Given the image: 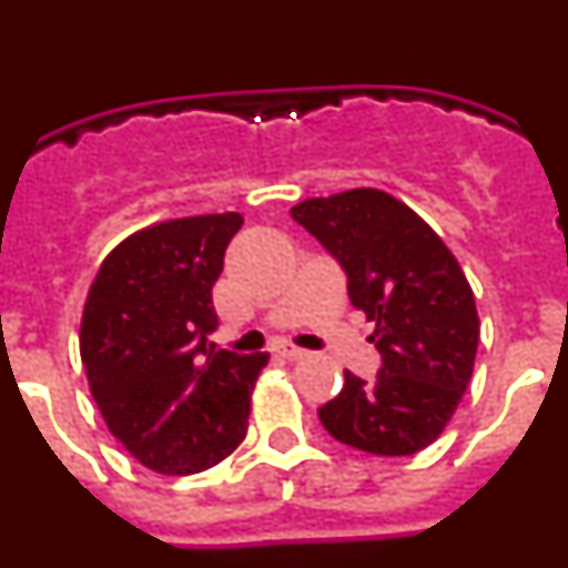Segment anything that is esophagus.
I'll use <instances>...</instances> for the list:
<instances>
[{
	"mask_svg": "<svg viewBox=\"0 0 568 568\" xmlns=\"http://www.w3.org/2000/svg\"><path fill=\"white\" fill-rule=\"evenodd\" d=\"M273 355H275V358H284V361H301L307 353H304V349H298V346H293V344H275Z\"/></svg>",
	"mask_w": 568,
	"mask_h": 568,
	"instance_id": "1",
	"label": "esophagus"
}]
</instances>
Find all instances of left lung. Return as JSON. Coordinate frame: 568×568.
<instances>
[{
	"label": "left lung",
	"mask_w": 568,
	"mask_h": 568,
	"mask_svg": "<svg viewBox=\"0 0 568 568\" xmlns=\"http://www.w3.org/2000/svg\"><path fill=\"white\" fill-rule=\"evenodd\" d=\"M290 215L341 264L381 353L375 381L344 373V389L318 409L321 424L361 453H420L458 409L478 353V310L458 258L384 190L307 199Z\"/></svg>",
	"instance_id": "1"
}]
</instances>
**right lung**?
I'll use <instances>...</instances> for the list:
<instances>
[{"mask_svg":"<svg viewBox=\"0 0 568 568\" xmlns=\"http://www.w3.org/2000/svg\"><path fill=\"white\" fill-rule=\"evenodd\" d=\"M239 213L190 215L128 235L90 284L79 333L110 435L159 475H193L247 435L250 395L270 355L207 344L213 284Z\"/></svg>","mask_w":568,"mask_h":568,"instance_id":"right-lung-1","label":"right lung"}]
</instances>
